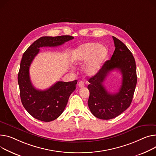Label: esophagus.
Returning a JSON list of instances; mask_svg holds the SVG:
<instances>
[{
	"label": "esophagus",
	"mask_w": 156,
	"mask_h": 156,
	"mask_svg": "<svg viewBox=\"0 0 156 156\" xmlns=\"http://www.w3.org/2000/svg\"><path fill=\"white\" fill-rule=\"evenodd\" d=\"M84 86H85L84 83H83V81H80L78 83V87H79L80 88H83Z\"/></svg>",
	"instance_id": "34e87169"
}]
</instances>
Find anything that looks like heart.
<instances>
[{"label":"heart","mask_w":156,"mask_h":156,"mask_svg":"<svg viewBox=\"0 0 156 156\" xmlns=\"http://www.w3.org/2000/svg\"><path fill=\"white\" fill-rule=\"evenodd\" d=\"M108 55L107 48L98 43L89 42L79 46L73 52L72 60L76 65L87 63L84 74L88 77L95 75Z\"/></svg>","instance_id":"b5f03b06"}]
</instances>
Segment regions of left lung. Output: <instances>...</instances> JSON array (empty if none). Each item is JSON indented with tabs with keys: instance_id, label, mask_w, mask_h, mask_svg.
<instances>
[{
	"instance_id": "obj_1",
	"label": "left lung",
	"mask_w": 156,
	"mask_h": 156,
	"mask_svg": "<svg viewBox=\"0 0 156 156\" xmlns=\"http://www.w3.org/2000/svg\"><path fill=\"white\" fill-rule=\"evenodd\" d=\"M113 39L115 49L111 59L88 80V107L93 115L103 120L115 118L129 107L137 84L136 65L132 53L119 39L113 36ZM114 69L121 71L122 81L119 91L111 94L106 90L103 82Z\"/></svg>"
}]
</instances>
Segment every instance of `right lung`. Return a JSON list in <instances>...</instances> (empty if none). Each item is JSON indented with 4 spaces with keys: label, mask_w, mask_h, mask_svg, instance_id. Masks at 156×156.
Instances as JSON below:
<instances>
[{
    "label": "right lung",
    "mask_w": 156,
    "mask_h": 156,
    "mask_svg": "<svg viewBox=\"0 0 156 156\" xmlns=\"http://www.w3.org/2000/svg\"><path fill=\"white\" fill-rule=\"evenodd\" d=\"M74 37L71 36H43L31 44L23 54L18 73V84L22 103L34 118L43 122H51L63 112L71 93L76 89L77 80L58 81L45 90L36 89L30 81L29 68L42 47H56Z\"/></svg>",
    "instance_id": "1"
}]
</instances>
